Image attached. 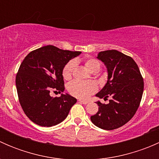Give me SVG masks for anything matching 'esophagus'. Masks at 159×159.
Listing matches in <instances>:
<instances>
[{"instance_id": "34e87169", "label": "esophagus", "mask_w": 159, "mask_h": 159, "mask_svg": "<svg viewBox=\"0 0 159 159\" xmlns=\"http://www.w3.org/2000/svg\"><path fill=\"white\" fill-rule=\"evenodd\" d=\"M78 102L81 104H84V105H87V104L89 103V102H87V101H83V100H79Z\"/></svg>"}]
</instances>
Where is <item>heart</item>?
<instances>
[{
    "instance_id": "obj_1",
    "label": "heart",
    "mask_w": 159,
    "mask_h": 159,
    "mask_svg": "<svg viewBox=\"0 0 159 159\" xmlns=\"http://www.w3.org/2000/svg\"><path fill=\"white\" fill-rule=\"evenodd\" d=\"M86 68L91 72H98L100 69V63L96 59L90 58L84 62ZM75 67V61H70L64 67L62 75L65 79L70 78ZM98 90V85L95 82L91 81H73L68 85V91L71 95L81 99L89 98L91 94L96 92Z\"/></svg>"
}]
</instances>
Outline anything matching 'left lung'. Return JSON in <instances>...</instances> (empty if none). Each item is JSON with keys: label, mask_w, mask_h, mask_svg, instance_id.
Returning <instances> with one entry per match:
<instances>
[{"label": "left lung", "mask_w": 159, "mask_h": 159, "mask_svg": "<svg viewBox=\"0 0 159 159\" xmlns=\"http://www.w3.org/2000/svg\"><path fill=\"white\" fill-rule=\"evenodd\" d=\"M97 58L106 66L108 81L96 96L111 99L108 104L96 102L98 111L91 116V121L100 129L113 130L129 121L139 108L143 94V78L132 57L117 50L101 51Z\"/></svg>", "instance_id": "left-lung-1"}]
</instances>
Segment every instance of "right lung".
I'll list each match as a JSON object with an SVG mask.
<instances>
[{"mask_svg":"<svg viewBox=\"0 0 159 159\" xmlns=\"http://www.w3.org/2000/svg\"><path fill=\"white\" fill-rule=\"evenodd\" d=\"M81 53L47 45L25 57L16 76V88L22 109L30 121L51 127L67 118L77 99L68 93L51 97L50 91L64 92V67Z\"/></svg>","mask_w":159,"mask_h":159,"instance_id":"right-lung-1","label":"right lung"}]
</instances>
